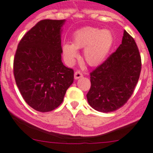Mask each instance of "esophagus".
<instances>
[{
  "label": "esophagus",
  "mask_w": 153,
  "mask_h": 153,
  "mask_svg": "<svg viewBox=\"0 0 153 153\" xmlns=\"http://www.w3.org/2000/svg\"><path fill=\"white\" fill-rule=\"evenodd\" d=\"M74 76H75V79H78V78H81L83 77V74L81 71H76L74 74Z\"/></svg>",
  "instance_id": "obj_1"
}]
</instances>
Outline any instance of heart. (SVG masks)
Instances as JSON below:
<instances>
[{
    "instance_id": "1",
    "label": "heart",
    "mask_w": 153,
    "mask_h": 153,
    "mask_svg": "<svg viewBox=\"0 0 153 153\" xmlns=\"http://www.w3.org/2000/svg\"><path fill=\"white\" fill-rule=\"evenodd\" d=\"M113 44L114 37L110 31L87 27L74 34L72 43L62 44V53L67 62L72 65L79 56L78 49L85 48V60L88 65L97 66L107 59Z\"/></svg>"
}]
</instances>
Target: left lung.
<instances>
[{"instance_id": "left-lung-1", "label": "left lung", "mask_w": 153, "mask_h": 153, "mask_svg": "<svg viewBox=\"0 0 153 153\" xmlns=\"http://www.w3.org/2000/svg\"><path fill=\"white\" fill-rule=\"evenodd\" d=\"M141 57L134 39L124 31L122 44L90 73L88 103L101 112L123 106L134 93L141 71Z\"/></svg>"}]
</instances>
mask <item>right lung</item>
Instances as JSON below:
<instances>
[{
    "label": "right lung",
    "instance_id": "add662e5",
    "mask_svg": "<svg viewBox=\"0 0 153 153\" xmlns=\"http://www.w3.org/2000/svg\"><path fill=\"white\" fill-rule=\"evenodd\" d=\"M64 22L65 19L41 20L22 37L16 51V83L27 104L38 112L57 108L73 83V69L61 60Z\"/></svg>",
    "mask_w": 153,
    "mask_h": 153
}]
</instances>
